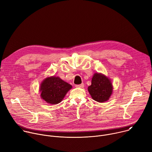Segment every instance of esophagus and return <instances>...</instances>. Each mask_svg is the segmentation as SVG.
Masks as SVG:
<instances>
[{"label": "esophagus", "instance_id": "34e87169", "mask_svg": "<svg viewBox=\"0 0 152 152\" xmlns=\"http://www.w3.org/2000/svg\"><path fill=\"white\" fill-rule=\"evenodd\" d=\"M75 86L77 88H83L84 87V84L83 83H82L81 84H79V85H76Z\"/></svg>", "mask_w": 152, "mask_h": 152}]
</instances>
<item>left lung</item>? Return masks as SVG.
Wrapping results in <instances>:
<instances>
[{
  "mask_svg": "<svg viewBox=\"0 0 152 152\" xmlns=\"http://www.w3.org/2000/svg\"><path fill=\"white\" fill-rule=\"evenodd\" d=\"M88 91L92 99L99 103L107 101L110 98L113 86L111 79L102 73H94L91 85L88 87Z\"/></svg>",
  "mask_w": 152,
  "mask_h": 152,
  "instance_id": "8db88e82",
  "label": "left lung"
}]
</instances>
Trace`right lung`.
Masks as SVG:
<instances>
[{
    "instance_id": "right-lung-1",
    "label": "right lung",
    "mask_w": 152,
    "mask_h": 152,
    "mask_svg": "<svg viewBox=\"0 0 152 152\" xmlns=\"http://www.w3.org/2000/svg\"><path fill=\"white\" fill-rule=\"evenodd\" d=\"M72 86L58 76H49L43 80L40 85L41 98L51 104L60 103Z\"/></svg>"
}]
</instances>
